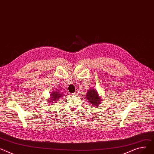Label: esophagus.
<instances>
[{
	"label": "esophagus",
	"mask_w": 154,
	"mask_h": 154,
	"mask_svg": "<svg viewBox=\"0 0 154 154\" xmlns=\"http://www.w3.org/2000/svg\"><path fill=\"white\" fill-rule=\"evenodd\" d=\"M79 94V91L78 90H76V91H75V92L73 93L74 95H78Z\"/></svg>",
	"instance_id": "esophagus-1"
}]
</instances>
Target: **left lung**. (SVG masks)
<instances>
[{
	"instance_id": "8db88e82",
	"label": "left lung",
	"mask_w": 154,
	"mask_h": 154,
	"mask_svg": "<svg viewBox=\"0 0 154 154\" xmlns=\"http://www.w3.org/2000/svg\"><path fill=\"white\" fill-rule=\"evenodd\" d=\"M86 97L88 101L93 105L97 106L99 104H100L101 97L98 95L97 91L96 89H89L86 94Z\"/></svg>"
}]
</instances>
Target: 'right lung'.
<instances>
[{"instance_id": "add662e5", "label": "right lung", "mask_w": 154, "mask_h": 154, "mask_svg": "<svg viewBox=\"0 0 154 154\" xmlns=\"http://www.w3.org/2000/svg\"><path fill=\"white\" fill-rule=\"evenodd\" d=\"M62 96L61 94H60V93H57V92H55L54 93H51V101L53 102V101H56V100H58V99L60 98V97H61Z\"/></svg>"}]
</instances>
